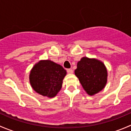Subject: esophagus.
<instances>
[{
	"label": "esophagus",
	"instance_id": "esophagus-1",
	"mask_svg": "<svg viewBox=\"0 0 131 131\" xmlns=\"http://www.w3.org/2000/svg\"><path fill=\"white\" fill-rule=\"evenodd\" d=\"M67 73L68 74H72L73 73V70L72 69H67Z\"/></svg>",
	"mask_w": 131,
	"mask_h": 131
}]
</instances>
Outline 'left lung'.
<instances>
[{
  "label": "left lung",
  "mask_w": 131,
  "mask_h": 131,
  "mask_svg": "<svg viewBox=\"0 0 131 131\" xmlns=\"http://www.w3.org/2000/svg\"><path fill=\"white\" fill-rule=\"evenodd\" d=\"M75 74L90 96L98 93L106 84L108 73L106 67L103 62L94 58H81L77 63Z\"/></svg>",
  "instance_id": "obj_1"
}]
</instances>
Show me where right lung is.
<instances>
[{
    "label": "right lung",
    "mask_w": 131,
    "mask_h": 131,
    "mask_svg": "<svg viewBox=\"0 0 131 131\" xmlns=\"http://www.w3.org/2000/svg\"><path fill=\"white\" fill-rule=\"evenodd\" d=\"M67 71L63 67L51 60H41L34 65L29 79L34 90L49 97L56 96L61 89Z\"/></svg>",
    "instance_id": "obj_1"
}]
</instances>
